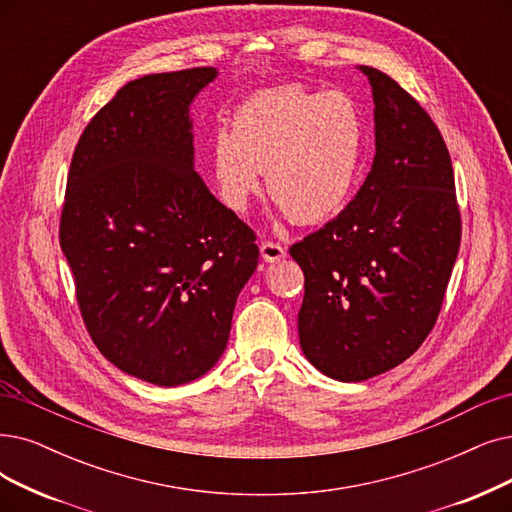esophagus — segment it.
I'll list each match as a JSON object with an SVG mask.
<instances>
[{"mask_svg":"<svg viewBox=\"0 0 512 512\" xmlns=\"http://www.w3.org/2000/svg\"><path fill=\"white\" fill-rule=\"evenodd\" d=\"M260 256L264 258V262H277V260L285 258V250L281 248L279 243L262 241V243H260Z\"/></svg>","mask_w":512,"mask_h":512,"instance_id":"34e87169","label":"esophagus"}]
</instances>
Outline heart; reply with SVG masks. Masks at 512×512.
<instances>
[{"mask_svg":"<svg viewBox=\"0 0 512 512\" xmlns=\"http://www.w3.org/2000/svg\"><path fill=\"white\" fill-rule=\"evenodd\" d=\"M365 147V117L351 94L279 86L243 100L233 128L212 134V174L233 212H245L267 174L277 206L294 222L317 224L349 201Z\"/></svg>","mask_w":512,"mask_h":512,"instance_id":"heart-1","label":"heart"}]
</instances>
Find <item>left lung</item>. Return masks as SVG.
I'll use <instances>...</instances> for the list:
<instances>
[{"label":"left lung","instance_id":"8db88e82","mask_svg":"<svg viewBox=\"0 0 512 512\" xmlns=\"http://www.w3.org/2000/svg\"><path fill=\"white\" fill-rule=\"evenodd\" d=\"M372 86L376 155L355 199L294 243L304 357L340 382L393 370L439 317L460 248L454 168L433 119L386 73Z\"/></svg>","mask_w":512,"mask_h":512}]
</instances>
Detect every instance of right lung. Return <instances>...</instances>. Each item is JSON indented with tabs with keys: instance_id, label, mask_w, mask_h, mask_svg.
<instances>
[{
	"instance_id": "1",
	"label": "right lung",
	"mask_w": 512,
	"mask_h": 512,
	"mask_svg": "<svg viewBox=\"0 0 512 512\" xmlns=\"http://www.w3.org/2000/svg\"><path fill=\"white\" fill-rule=\"evenodd\" d=\"M214 67L128 81L81 134L60 248L88 332L115 367L157 386L208 374L258 267L254 231L195 172L191 102Z\"/></svg>"
}]
</instances>
